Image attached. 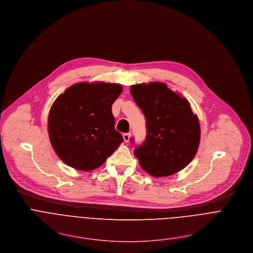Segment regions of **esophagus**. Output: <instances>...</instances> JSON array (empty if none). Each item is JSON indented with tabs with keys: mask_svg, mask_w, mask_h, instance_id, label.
I'll return each instance as SVG.
<instances>
[{
	"mask_svg": "<svg viewBox=\"0 0 253 253\" xmlns=\"http://www.w3.org/2000/svg\"><path fill=\"white\" fill-rule=\"evenodd\" d=\"M123 137H124V141H125L126 143H127V142L129 141V138H130V133H129V132L124 133V134H123Z\"/></svg>",
	"mask_w": 253,
	"mask_h": 253,
	"instance_id": "34e87169",
	"label": "esophagus"
}]
</instances>
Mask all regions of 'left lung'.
<instances>
[{"label": "left lung", "instance_id": "1", "mask_svg": "<svg viewBox=\"0 0 253 253\" xmlns=\"http://www.w3.org/2000/svg\"><path fill=\"white\" fill-rule=\"evenodd\" d=\"M130 93L147 121V137L134 150L139 165L154 177L183 170L197 153L201 134L189 101L163 82L134 84Z\"/></svg>", "mask_w": 253, "mask_h": 253}]
</instances>
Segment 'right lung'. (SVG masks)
<instances>
[{
	"label": "right lung",
	"mask_w": 253,
	"mask_h": 253,
	"mask_svg": "<svg viewBox=\"0 0 253 253\" xmlns=\"http://www.w3.org/2000/svg\"><path fill=\"white\" fill-rule=\"evenodd\" d=\"M122 91L119 83L79 82L55 99L48 116V134L63 163L92 171L119 148L124 138L115 128L111 105Z\"/></svg>",
	"instance_id": "obj_1"
}]
</instances>
